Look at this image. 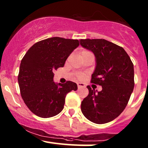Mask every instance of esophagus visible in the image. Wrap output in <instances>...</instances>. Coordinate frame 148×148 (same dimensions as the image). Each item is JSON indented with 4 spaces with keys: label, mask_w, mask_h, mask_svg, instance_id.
Returning a JSON list of instances; mask_svg holds the SVG:
<instances>
[{
    "label": "esophagus",
    "mask_w": 148,
    "mask_h": 148,
    "mask_svg": "<svg viewBox=\"0 0 148 148\" xmlns=\"http://www.w3.org/2000/svg\"><path fill=\"white\" fill-rule=\"evenodd\" d=\"M77 86L79 88L86 87V86H85V84H84V83H77Z\"/></svg>",
    "instance_id": "34e87169"
}]
</instances>
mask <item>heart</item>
Returning <instances> with one entry per match:
<instances>
[{
	"mask_svg": "<svg viewBox=\"0 0 148 148\" xmlns=\"http://www.w3.org/2000/svg\"><path fill=\"white\" fill-rule=\"evenodd\" d=\"M90 53H92L90 51H89L82 50L81 51V56H84L88 55V54H90ZM76 76L78 79H82L83 78H84V74H81V73H77V74H76Z\"/></svg>",
	"mask_w": 148,
	"mask_h": 148,
	"instance_id": "1",
	"label": "heart"
}]
</instances>
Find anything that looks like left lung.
Masks as SVG:
<instances>
[{
	"label": "left lung",
	"mask_w": 148,
	"mask_h": 148,
	"mask_svg": "<svg viewBox=\"0 0 148 148\" xmlns=\"http://www.w3.org/2000/svg\"><path fill=\"white\" fill-rule=\"evenodd\" d=\"M80 44L94 53L97 64L91 83L102 88L97 92L87 86L89 93L81 102V111L92 123H107L128 103L134 87V64L123 47L106 40L86 39Z\"/></svg>",
	"instance_id": "8db88e82"
}]
</instances>
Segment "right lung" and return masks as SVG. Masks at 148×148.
<instances>
[{
    "mask_svg": "<svg viewBox=\"0 0 148 148\" xmlns=\"http://www.w3.org/2000/svg\"><path fill=\"white\" fill-rule=\"evenodd\" d=\"M78 40L54 37L37 42L22 58L18 83L22 99L35 115L47 118L60 113L64 108L65 97L77 85L67 81L65 84L53 82V72L64 66Z\"/></svg>",
    "mask_w": 148,
    "mask_h": 148,
    "instance_id": "right-lung-1",
    "label": "right lung"
}]
</instances>
